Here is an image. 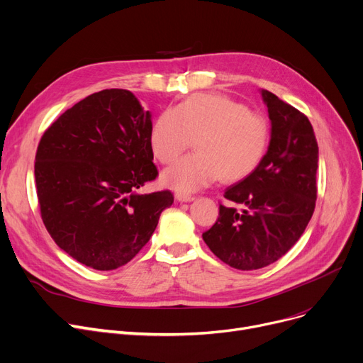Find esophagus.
Here are the masks:
<instances>
[{
	"instance_id": "esophagus-1",
	"label": "esophagus",
	"mask_w": 363,
	"mask_h": 363,
	"mask_svg": "<svg viewBox=\"0 0 363 363\" xmlns=\"http://www.w3.org/2000/svg\"><path fill=\"white\" fill-rule=\"evenodd\" d=\"M175 199L178 200V201H193L196 197L194 196H191V194H185V193H177L175 194Z\"/></svg>"
}]
</instances>
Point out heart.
Wrapping results in <instances>:
<instances>
[{
  "instance_id": "obj_1",
  "label": "heart",
  "mask_w": 363,
  "mask_h": 363,
  "mask_svg": "<svg viewBox=\"0 0 363 363\" xmlns=\"http://www.w3.org/2000/svg\"><path fill=\"white\" fill-rule=\"evenodd\" d=\"M196 150L166 169L162 182L191 193L222 177L235 182L253 174L269 143V123L260 113L225 94H193L164 110L150 132L155 157L174 163L191 145Z\"/></svg>"
}]
</instances>
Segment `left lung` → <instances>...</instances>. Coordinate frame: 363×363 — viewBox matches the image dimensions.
Masks as SVG:
<instances>
[{"mask_svg": "<svg viewBox=\"0 0 363 363\" xmlns=\"http://www.w3.org/2000/svg\"><path fill=\"white\" fill-rule=\"evenodd\" d=\"M272 123L271 143L253 174L226 188L219 218L203 240L240 271L264 268L298 241L316 203L318 143L309 119L262 89Z\"/></svg>", "mask_w": 363, "mask_h": 363, "instance_id": "8db88e82", "label": "left lung"}]
</instances>
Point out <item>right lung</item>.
<instances>
[{
    "mask_svg": "<svg viewBox=\"0 0 363 363\" xmlns=\"http://www.w3.org/2000/svg\"><path fill=\"white\" fill-rule=\"evenodd\" d=\"M151 114L128 89H103L67 108L41 137L36 196L55 244L97 271L126 264L148 242L169 189L140 194L159 175Z\"/></svg>",
    "mask_w": 363,
    "mask_h": 363,
    "instance_id": "obj_1",
    "label": "right lung"
}]
</instances>
